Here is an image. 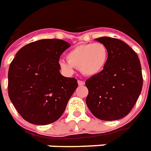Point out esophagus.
<instances>
[{
    "mask_svg": "<svg viewBox=\"0 0 151 151\" xmlns=\"http://www.w3.org/2000/svg\"><path fill=\"white\" fill-rule=\"evenodd\" d=\"M78 85H80V86H83V85H85V82L82 81H78Z\"/></svg>",
    "mask_w": 151,
    "mask_h": 151,
    "instance_id": "34e87169",
    "label": "esophagus"
}]
</instances>
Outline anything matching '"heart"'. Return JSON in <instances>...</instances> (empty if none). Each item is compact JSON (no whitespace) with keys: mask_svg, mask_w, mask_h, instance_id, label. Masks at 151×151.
<instances>
[{"mask_svg":"<svg viewBox=\"0 0 151 151\" xmlns=\"http://www.w3.org/2000/svg\"><path fill=\"white\" fill-rule=\"evenodd\" d=\"M109 52L106 46L101 42L84 44L76 46L67 54V59H59L62 70L71 74L74 67L79 68L83 74L95 76L99 74L106 66Z\"/></svg>","mask_w":151,"mask_h":151,"instance_id":"obj_1","label":"heart"}]
</instances>
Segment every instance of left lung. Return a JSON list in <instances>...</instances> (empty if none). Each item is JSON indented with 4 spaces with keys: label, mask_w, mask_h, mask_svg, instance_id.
I'll return each mask as SVG.
<instances>
[{
    "label": "left lung",
    "mask_w": 151,
    "mask_h": 151,
    "mask_svg": "<svg viewBox=\"0 0 151 151\" xmlns=\"http://www.w3.org/2000/svg\"><path fill=\"white\" fill-rule=\"evenodd\" d=\"M95 40L106 46L109 56L103 70L85 81L86 104L99 119H121L129 114L142 91L140 62L132 48L119 39L102 37Z\"/></svg>",
    "instance_id": "8db88e82"
}]
</instances>
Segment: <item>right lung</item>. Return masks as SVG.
<instances>
[{
    "label": "right lung",
    "mask_w": 151,
    "mask_h": 151,
    "mask_svg": "<svg viewBox=\"0 0 151 151\" xmlns=\"http://www.w3.org/2000/svg\"><path fill=\"white\" fill-rule=\"evenodd\" d=\"M69 47L63 40H39L19 49L11 63L8 96L29 123L45 125L57 121L78 88L75 78L59 72V57Z\"/></svg>",
    "instance_id": "obj_1"
}]
</instances>
